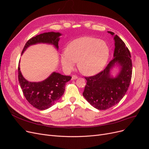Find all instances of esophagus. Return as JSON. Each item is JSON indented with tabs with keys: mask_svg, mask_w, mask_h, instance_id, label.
Wrapping results in <instances>:
<instances>
[{
	"mask_svg": "<svg viewBox=\"0 0 149 149\" xmlns=\"http://www.w3.org/2000/svg\"><path fill=\"white\" fill-rule=\"evenodd\" d=\"M78 78V77L77 76V75H73L72 76V80H75V79H77Z\"/></svg>",
	"mask_w": 149,
	"mask_h": 149,
	"instance_id": "esophagus-1",
	"label": "esophagus"
}]
</instances>
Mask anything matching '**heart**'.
Returning <instances> with one entry per match:
<instances>
[{
  "mask_svg": "<svg viewBox=\"0 0 149 149\" xmlns=\"http://www.w3.org/2000/svg\"><path fill=\"white\" fill-rule=\"evenodd\" d=\"M108 45L99 38L85 36L70 42L61 56V63L67 71L72 70L78 61V68L86 75L100 72L109 57Z\"/></svg>",
  "mask_w": 149,
  "mask_h": 149,
  "instance_id": "obj_1",
  "label": "heart"
}]
</instances>
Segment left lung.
<instances>
[{
  "instance_id": "8db88e82",
  "label": "left lung",
  "mask_w": 149,
  "mask_h": 149,
  "mask_svg": "<svg viewBox=\"0 0 149 149\" xmlns=\"http://www.w3.org/2000/svg\"><path fill=\"white\" fill-rule=\"evenodd\" d=\"M113 36L114 33L108 31ZM113 58L95 75L85 77L87 81L83 95L88 102L98 110H106L118 104L126 94L132 74L130 53L126 44L117 36H114ZM115 64L121 68L116 77H111L110 69Z\"/></svg>"
}]
</instances>
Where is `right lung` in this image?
<instances>
[{
  "label": "right lung",
  "mask_w": 149,
  "mask_h": 149,
  "mask_svg": "<svg viewBox=\"0 0 149 149\" xmlns=\"http://www.w3.org/2000/svg\"><path fill=\"white\" fill-rule=\"evenodd\" d=\"M60 36L59 33L49 32L32 37L25 44L22 54L29 46L40 43L53 45L58 49ZM18 79L23 95L29 104L39 110H45L54 105L63 95L65 84L71 79V77L54 72L42 81L29 82L23 77L19 64Z\"/></svg>",
  "instance_id": "obj_1"
}]
</instances>
